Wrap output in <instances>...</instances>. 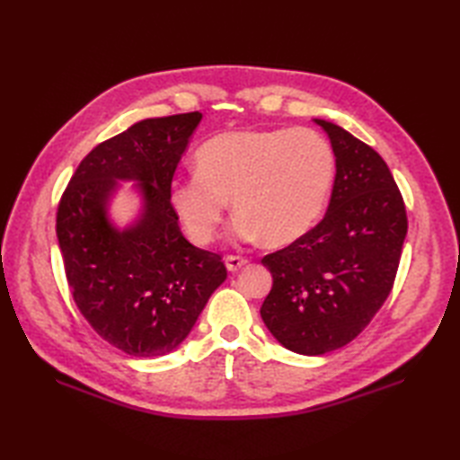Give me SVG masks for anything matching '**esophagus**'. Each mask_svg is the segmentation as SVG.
<instances>
[{
  "label": "esophagus",
  "mask_w": 460,
  "mask_h": 460,
  "mask_svg": "<svg viewBox=\"0 0 460 460\" xmlns=\"http://www.w3.org/2000/svg\"><path fill=\"white\" fill-rule=\"evenodd\" d=\"M247 259L245 257H237V255H227L225 257V267H227L229 272H237L239 269H243L247 265Z\"/></svg>",
  "instance_id": "34e87169"
}]
</instances>
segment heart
<instances>
[{
  "instance_id": "b5f03b06",
  "label": "heart",
  "mask_w": 460,
  "mask_h": 460,
  "mask_svg": "<svg viewBox=\"0 0 460 460\" xmlns=\"http://www.w3.org/2000/svg\"><path fill=\"white\" fill-rule=\"evenodd\" d=\"M195 173L170 188V203L195 245H209L231 208V235L290 245L314 227L334 180V152L308 128L231 130L195 152Z\"/></svg>"
}]
</instances>
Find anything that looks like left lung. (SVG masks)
<instances>
[{
	"mask_svg": "<svg viewBox=\"0 0 460 460\" xmlns=\"http://www.w3.org/2000/svg\"><path fill=\"white\" fill-rule=\"evenodd\" d=\"M336 155L328 211L314 229L262 259L269 332L302 356L349 344L392 292L407 235L402 193L384 158L338 124L314 120Z\"/></svg>",
	"mask_w": 460,
	"mask_h": 460,
	"instance_id": "obj_1",
	"label": "left lung"
}]
</instances>
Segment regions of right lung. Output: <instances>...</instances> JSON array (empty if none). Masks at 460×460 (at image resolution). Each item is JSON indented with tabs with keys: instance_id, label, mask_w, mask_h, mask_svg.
I'll return each instance as SVG.
<instances>
[{
	"instance_id": "obj_1",
	"label": "right lung",
	"mask_w": 460,
	"mask_h": 460,
	"mask_svg": "<svg viewBox=\"0 0 460 460\" xmlns=\"http://www.w3.org/2000/svg\"><path fill=\"white\" fill-rule=\"evenodd\" d=\"M201 112L146 119L96 146L57 209V239L81 314L126 354L155 358L188 338L227 279L217 252L181 235L170 188ZM119 181H138L141 217L126 230L108 219Z\"/></svg>"
}]
</instances>
